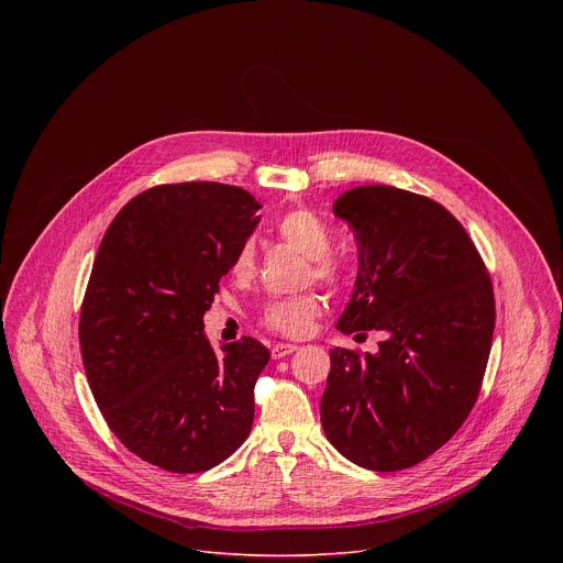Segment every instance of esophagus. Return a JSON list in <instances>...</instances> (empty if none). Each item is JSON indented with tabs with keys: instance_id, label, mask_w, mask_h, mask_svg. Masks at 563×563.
Wrapping results in <instances>:
<instances>
[{
	"instance_id": "esophagus-1",
	"label": "esophagus",
	"mask_w": 563,
	"mask_h": 563,
	"mask_svg": "<svg viewBox=\"0 0 563 563\" xmlns=\"http://www.w3.org/2000/svg\"><path fill=\"white\" fill-rule=\"evenodd\" d=\"M298 347L296 345H291V343H276L274 347H272V356L274 358H285V356H289L291 352H296Z\"/></svg>"
}]
</instances>
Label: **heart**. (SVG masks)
<instances>
[{
  "label": "heart",
  "instance_id": "1",
  "mask_svg": "<svg viewBox=\"0 0 563 563\" xmlns=\"http://www.w3.org/2000/svg\"><path fill=\"white\" fill-rule=\"evenodd\" d=\"M274 229L289 247L309 258L307 274L313 280L328 287H339L343 283L345 269L334 256H330L334 245V231L323 218H318L309 209H291L276 220ZM229 272L240 283L250 280L256 274V247L252 240H243V243L235 247L229 263ZM320 309H323V300L311 291L283 296L265 305L261 320L267 330L280 336L298 339L309 332Z\"/></svg>",
  "mask_w": 563,
  "mask_h": 563
}]
</instances>
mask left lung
I'll use <instances>...</instances> for the list:
<instances>
[{"mask_svg": "<svg viewBox=\"0 0 563 563\" xmlns=\"http://www.w3.org/2000/svg\"><path fill=\"white\" fill-rule=\"evenodd\" d=\"M334 213L358 243L356 289L336 328L385 341L376 354L330 350L320 423L352 463L406 470L445 445L476 404L495 332L493 280L463 224L426 196L356 187Z\"/></svg>", "mask_w": 563, "mask_h": 563, "instance_id": "1", "label": "left lung"}]
</instances>
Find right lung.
<instances>
[{
	"label": "right lung",
	"instance_id": "right-lung-1",
	"mask_svg": "<svg viewBox=\"0 0 563 563\" xmlns=\"http://www.w3.org/2000/svg\"><path fill=\"white\" fill-rule=\"evenodd\" d=\"M258 209L231 185H159L129 200L102 238L79 352L107 426L146 463L205 472L250 437L269 350L243 336L216 352L202 316Z\"/></svg>",
	"mask_w": 563,
	"mask_h": 563
}]
</instances>
